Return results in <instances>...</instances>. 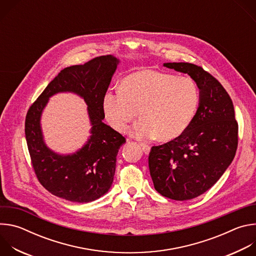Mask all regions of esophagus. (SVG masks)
<instances>
[{"instance_id": "34e87169", "label": "esophagus", "mask_w": 256, "mask_h": 256, "mask_svg": "<svg viewBox=\"0 0 256 256\" xmlns=\"http://www.w3.org/2000/svg\"><path fill=\"white\" fill-rule=\"evenodd\" d=\"M140 146L142 147V151H144V154H149V153H150L151 147H150L149 144H144V142H140Z\"/></svg>"}]
</instances>
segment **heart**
Listing matches in <instances>:
<instances>
[{
  "instance_id": "b5f03b06",
  "label": "heart",
  "mask_w": 256,
  "mask_h": 256,
  "mask_svg": "<svg viewBox=\"0 0 256 256\" xmlns=\"http://www.w3.org/2000/svg\"><path fill=\"white\" fill-rule=\"evenodd\" d=\"M198 104V90L192 79L140 70L122 79L120 91L104 94L102 110L120 132L128 128L138 110L142 118L130 130L134 136L171 140L188 128Z\"/></svg>"
}]
</instances>
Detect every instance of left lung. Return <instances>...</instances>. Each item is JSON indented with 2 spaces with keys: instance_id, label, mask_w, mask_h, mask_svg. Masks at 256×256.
<instances>
[{
  "instance_id": "8db88e82",
  "label": "left lung",
  "mask_w": 256,
  "mask_h": 256,
  "mask_svg": "<svg viewBox=\"0 0 256 256\" xmlns=\"http://www.w3.org/2000/svg\"><path fill=\"white\" fill-rule=\"evenodd\" d=\"M164 66L192 77L200 89V103L184 134L151 148L149 169L160 194L188 200L210 190L232 163L238 124L229 94L210 72L190 62H166Z\"/></svg>"
}]
</instances>
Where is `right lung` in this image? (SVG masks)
<instances>
[{"instance_id":"add662e5","label":"right lung","mask_w":256,"mask_h":256,"mask_svg":"<svg viewBox=\"0 0 256 256\" xmlns=\"http://www.w3.org/2000/svg\"><path fill=\"white\" fill-rule=\"evenodd\" d=\"M120 60L112 54L68 66L48 85L29 107L25 120V136L32 167L42 186L56 196L75 202H93L110 188L120 148L124 136L105 124L102 98ZM60 92H72L84 98L92 128L84 147L74 154L60 156L43 140L40 118L48 98Z\"/></svg>"}]
</instances>
